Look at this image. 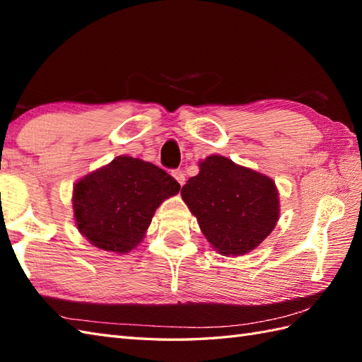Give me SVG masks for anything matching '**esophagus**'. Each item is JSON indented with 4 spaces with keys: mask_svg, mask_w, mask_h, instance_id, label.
<instances>
[{
    "mask_svg": "<svg viewBox=\"0 0 362 362\" xmlns=\"http://www.w3.org/2000/svg\"><path fill=\"white\" fill-rule=\"evenodd\" d=\"M173 177L177 180L180 185H183L185 183V173L182 171V170H174L173 171Z\"/></svg>",
    "mask_w": 362,
    "mask_h": 362,
    "instance_id": "esophagus-1",
    "label": "esophagus"
}]
</instances>
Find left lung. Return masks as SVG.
Wrapping results in <instances>:
<instances>
[{"mask_svg": "<svg viewBox=\"0 0 362 362\" xmlns=\"http://www.w3.org/2000/svg\"><path fill=\"white\" fill-rule=\"evenodd\" d=\"M199 168L180 194L202 233L223 256L250 253L279 219L274 182L222 156L206 157Z\"/></svg>", "mask_w": 362, "mask_h": 362, "instance_id": "1", "label": "left lung"}]
</instances>
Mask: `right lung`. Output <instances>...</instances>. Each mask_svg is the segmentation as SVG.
I'll use <instances>...</instances> for the list:
<instances>
[{
  "label": "right lung",
  "instance_id": "1",
  "mask_svg": "<svg viewBox=\"0 0 362 362\" xmlns=\"http://www.w3.org/2000/svg\"><path fill=\"white\" fill-rule=\"evenodd\" d=\"M179 189L162 168L119 156L75 183V223L94 247L126 255L145 238L156 209Z\"/></svg>",
  "mask_w": 362,
  "mask_h": 362
}]
</instances>
